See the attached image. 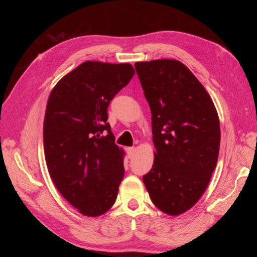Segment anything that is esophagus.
<instances>
[{
	"label": "esophagus",
	"instance_id": "34e87169",
	"mask_svg": "<svg viewBox=\"0 0 257 257\" xmlns=\"http://www.w3.org/2000/svg\"><path fill=\"white\" fill-rule=\"evenodd\" d=\"M125 151H127L128 158L130 159V158H133V157H134V155H135V151H136V148H134V147H129V148L125 149Z\"/></svg>",
	"mask_w": 257,
	"mask_h": 257
}]
</instances>
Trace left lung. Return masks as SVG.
Segmentation results:
<instances>
[{
    "mask_svg": "<svg viewBox=\"0 0 257 257\" xmlns=\"http://www.w3.org/2000/svg\"><path fill=\"white\" fill-rule=\"evenodd\" d=\"M135 68L151 110L157 150L144 183L158 209L182 214L200 200L216 167L219 116L203 85L181 62H138Z\"/></svg>",
    "mask_w": 257,
    "mask_h": 257,
    "instance_id": "1",
    "label": "left lung"
}]
</instances>
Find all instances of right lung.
Returning a JSON list of instances; mask_svg holds the SVG:
<instances>
[{"label": "right lung", "mask_w": 257, "mask_h": 257, "mask_svg": "<svg viewBox=\"0 0 257 257\" xmlns=\"http://www.w3.org/2000/svg\"><path fill=\"white\" fill-rule=\"evenodd\" d=\"M130 64L85 62L58 81L48 98L43 137L48 172L83 215L99 216L116 202L123 155L107 108L134 77Z\"/></svg>", "instance_id": "obj_1"}]
</instances>
